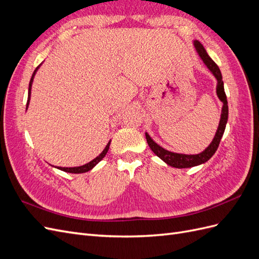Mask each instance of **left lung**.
<instances>
[{
    "label": "left lung",
    "instance_id": "obj_1",
    "mask_svg": "<svg viewBox=\"0 0 259 259\" xmlns=\"http://www.w3.org/2000/svg\"><path fill=\"white\" fill-rule=\"evenodd\" d=\"M194 46L195 49H197V52L199 53L202 60L204 61V64L207 66V68L210 70V71L213 72V74L217 79V82H218L217 89H216L217 96L223 101L224 106H223V111L221 116V122H219L218 130L216 132V135L213 139V142L210 143V145L205 149L204 151L199 154H180V153L169 152L165 150V149L160 147L158 144H155L150 138V136L146 133L147 143L149 147H150L151 150L154 152V154L158 155L161 160H163L166 164H168V165L176 168H187V167L197 166L202 163H205L206 161H208L217 150L219 143H221V139L224 135L227 121H228V101H227V96L224 89L223 75H222L221 70H219L218 66L215 64L214 60L208 56L205 49L203 48V45L199 41H194Z\"/></svg>",
    "mask_w": 259,
    "mask_h": 259
}]
</instances>
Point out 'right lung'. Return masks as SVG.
<instances>
[{
	"label": "right lung",
	"instance_id": "right-lung-1",
	"mask_svg": "<svg viewBox=\"0 0 259 259\" xmlns=\"http://www.w3.org/2000/svg\"><path fill=\"white\" fill-rule=\"evenodd\" d=\"M38 68V67H37ZM37 68L34 70V72H33V74H32V77H31V80H30V83H29V92H28V103H29V99H30V94H31V85H32V81H33V76H34V74H35V71L37 70ZM28 103H27V107H28ZM109 146H110V143H109L107 146H106V148H105V150L101 152L96 159H94L93 161H91L90 163H88V164H85V165H82V166H77V167H57V168H59V169H61V170H64V171H67V173H73V174H80V173H85V171H89V170H91L94 166L96 165V164L98 163V162H100L101 160H103L104 158H105V155L107 154V152H108V150H109Z\"/></svg>",
	"mask_w": 259,
	"mask_h": 259
}]
</instances>
